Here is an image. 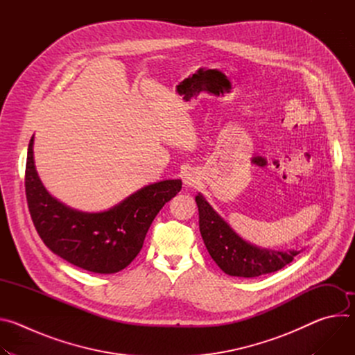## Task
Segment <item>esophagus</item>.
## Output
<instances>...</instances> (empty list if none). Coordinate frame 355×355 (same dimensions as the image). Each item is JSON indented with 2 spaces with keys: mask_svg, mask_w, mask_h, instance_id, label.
<instances>
[{
  "mask_svg": "<svg viewBox=\"0 0 355 355\" xmlns=\"http://www.w3.org/2000/svg\"><path fill=\"white\" fill-rule=\"evenodd\" d=\"M198 182V178L195 177V174H192V173H187L185 174V177H184V184L187 185V187H192V185H195Z\"/></svg>",
  "mask_w": 355,
  "mask_h": 355,
  "instance_id": "obj_1",
  "label": "esophagus"
}]
</instances>
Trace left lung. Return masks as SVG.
Returning <instances> with one entry per match:
<instances>
[{
	"instance_id": "obj_1",
	"label": "left lung",
	"mask_w": 355,
	"mask_h": 355,
	"mask_svg": "<svg viewBox=\"0 0 355 355\" xmlns=\"http://www.w3.org/2000/svg\"><path fill=\"white\" fill-rule=\"evenodd\" d=\"M195 202L199 212V232L207 250L218 267L230 277L256 278L275 272L305 250H272L244 240L198 192Z\"/></svg>"
}]
</instances>
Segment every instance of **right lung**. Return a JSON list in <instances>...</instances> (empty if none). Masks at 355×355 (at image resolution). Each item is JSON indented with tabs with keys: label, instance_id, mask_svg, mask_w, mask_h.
I'll use <instances>...</instances> for the list:
<instances>
[{
	"label": "right lung",
	"instance_id": "add662e5",
	"mask_svg": "<svg viewBox=\"0 0 355 355\" xmlns=\"http://www.w3.org/2000/svg\"><path fill=\"white\" fill-rule=\"evenodd\" d=\"M32 136L25 189L33 225L43 243L70 264L95 274H115L140 252L147 230L182 185L180 178L148 184L115 207L83 212L67 207L43 185L35 166Z\"/></svg>",
	"mask_w": 355,
	"mask_h": 355
}]
</instances>
